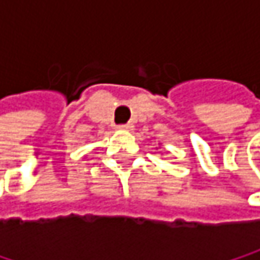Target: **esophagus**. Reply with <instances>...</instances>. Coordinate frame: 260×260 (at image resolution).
<instances>
[{
  "instance_id": "1",
  "label": "esophagus",
  "mask_w": 260,
  "mask_h": 260,
  "mask_svg": "<svg viewBox=\"0 0 260 260\" xmlns=\"http://www.w3.org/2000/svg\"><path fill=\"white\" fill-rule=\"evenodd\" d=\"M117 128H120V129H126V131H131L134 126L131 125V123H125V125H119Z\"/></svg>"
}]
</instances>
